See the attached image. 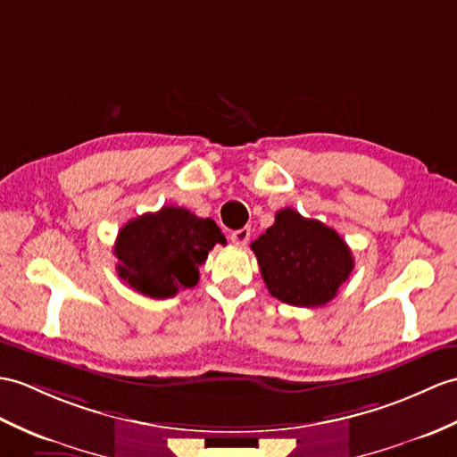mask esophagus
Returning <instances> with one entry per match:
<instances>
[{
  "instance_id": "34e87169",
  "label": "esophagus",
  "mask_w": 457,
  "mask_h": 457,
  "mask_svg": "<svg viewBox=\"0 0 457 457\" xmlns=\"http://www.w3.org/2000/svg\"><path fill=\"white\" fill-rule=\"evenodd\" d=\"M249 237H251V229H249V228H241V229L231 231V241L236 243V245H239V247L247 245Z\"/></svg>"
}]
</instances>
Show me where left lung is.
<instances>
[{
    "label": "left lung",
    "instance_id": "1",
    "mask_svg": "<svg viewBox=\"0 0 457 457\" xmlns=\"http://www.w3.org/2000/svg\"><path fill=\"white\" fill-rule=\"evenodd\" d=\"M251 249L269 292L298 307L331 302L354 269L345 239L294 208L278 210L274 224L251 243Z\"/></svg>",
    "mask_w": 457,
    "mask_h": 457
}]
</instances>
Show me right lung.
Instances as JSON below:
<instances>
[{
  "label": "right lung",
  "instance_id": "1",
  "mask_svg": "<svg viewBox=\"0 0 457 457\" xmlns=\"http://www.w3.org/2000/svg\"><path fill=\"white\" fill-rule=\"evenodd\" d=\"M226 237L212 218H198L179 206L130 220L114 243L119 277L144 295L173 298L198 284V267Z\"/></svg>",
  "mask_w": 457,
  "mask_h": 457
}]
</instances>
